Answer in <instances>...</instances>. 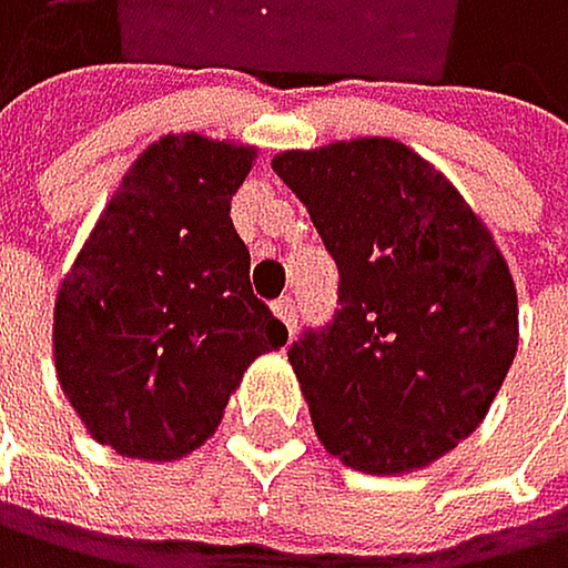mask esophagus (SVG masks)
<instances>
[{"mask_svg":"<svg viewBox=\"0 0 568 568\" xmlns=\"http://www.w3.org/2000/svg\"><path fill=\"white\" fill-rule=\"evenodd\" d=\"M272 311H275V317L293 332V327H296V314H300V311H296V300H293V296H282V300L272 303Z\"/></svg>","mask_w":568,"mask_h":568,"instance_id":"obj_1","label":"esophagus"}]
</instances>
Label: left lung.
<instances>
[{
  "instance_id": "8db88e82",
  "label": "left lung",
  "mask_w": 568,
  "mask_h": 568,
  "mask_svg": "<svg viewBox=\"0 0 568 568\" xmlns=\"http://www.w3.org/2000/svg\"><path fill=\"white\" fill-rule=\"evenodd\" d=\"M338 265V311L290 345L321 444L402 475L471 436L517 356V286L457 187L408 145L278 153Z\"/></svg>"
}]
</instances>
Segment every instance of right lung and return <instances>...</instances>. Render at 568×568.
<instances>
[{
  "label": "right lung",
  "instance_id": "right-lung-1",
  "mask_svg": "<svg viewBox=\"0 0 568 568\" xmlns=\"http://www.w3.org/2000/svg\"><path fill=\"white\" fill-rule=\"evenodd\" d=\"M254 150L163 135L97 220L54 300V369L93 439L178 460L220 426L244 369L290 332L251 293L230 202Z\"/></svg>",
  "mask_w": 568,
  "mask_h": 568
}]
</instances>
